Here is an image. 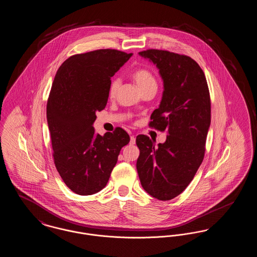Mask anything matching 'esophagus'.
<instances>
[{"instance_id": "esophagus-1", "label": "esophagus", "mask_w": 257, "mask_h": 257, "mask_svg": "<svg viewBox=\"0 0 257 257\" xmlns=\"http://www.w3.org/2000/svg\"><path fill=\"white\" fill-rule=\"evenodd\" d=\"M130 144L131 145H135L136 144V138H135L134 136L130 137Z\"/></svg>"}]
</instances>
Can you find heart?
I'll list each match as a JSON object with an SVG mask.
<instances>
[{
    "instance_id": "b5f03b06",
    "label": "heart",
    "mask_w": 257,
    "mask_h": 257,
    "mask_svg": "<svg viewBox=\"0 0 257 257\" xmlns=\"http://www.w3.org/2000/svg\"><path fill=\"white\" fill-rule=\"evenodd\" d=\"M131 77L141 91H144L149 88L157 89L156 79L154 75L150 72V70H148L147 68L136 69L131 74ZM118 88H119V81L117 79H112L109 86V91H108L109 96L110 98L114 97Z\"/></svg>"
}]
</instances>
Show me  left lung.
<instances>
[{"label": "left lung", "mask_w": 257, "mask_h": 257, "mask_svg": "<svg viewBox=\"0 0 257 257\" xmlns=\"http://www.w3.org/2000/svg\"><path fill=\"white\" fill-rule=\"evenodd\" d=\"M152 61L164 81L159 108L152 112L149 127L167 131V141L139 135L137 171L143 188L159 200L179 196L201 165L211 123V100L203 70L192 58L165 50L139 53Z\"/></svg>", "instance_id": "obj_1"}]
</instances>
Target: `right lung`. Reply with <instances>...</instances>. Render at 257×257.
Masks as SVG:
<instances>
[{
	"label": "right lung",
	"instance_id": "right-lung-1",
	"mask_svg": "<svg viewBox=\"0 0 257 257\" xmlns=\"http://www.w3.org/2000/svg\"><path fill=\"white\" fill-rule=\"evenodd\" d=\"M100 49L68 58L58 69L47 101L53 157L63 182L77 195L89 196L109 181L119 152L130 142L125 130L95 135L96 111L109 98L110 77L132 57Z\"/></svg>",
	"mask_w": 257,
	"mask_h": 257
}]
</instances>
